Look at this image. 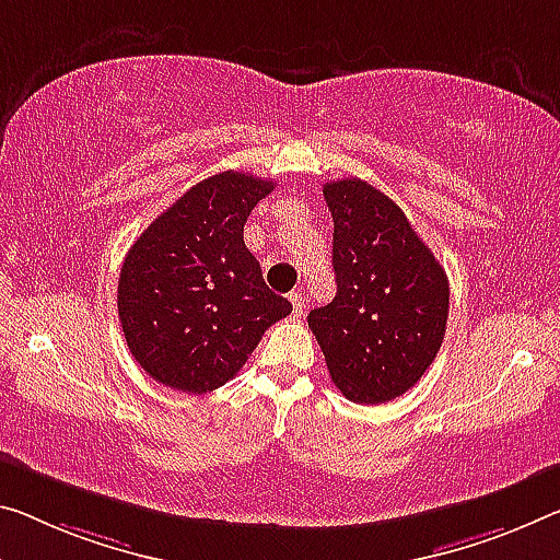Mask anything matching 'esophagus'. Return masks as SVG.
<instances>
[{
	"instance_id": "34e87169",
	"label": "esophagus",
	"mask_w": 560,
	"mask_h": 560,
	"mask_svg": "<svg viewBox=\"0 0 560 560\" xmlns=\"http://www.w3.org/2000/svg\"><path fill=\"white\" fill-rule=\"evenodd\" d=\"M290 303H292V313L295 315H303V310H305V295L300 290H295V292H290Z\"/></svg>"
}]
</instances>
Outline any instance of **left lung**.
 Segmentation results:
<instances>
[{
    "label": "left lung",
    "mask_w": 560,
    "mask_h": 560,
    "mask_svg": "<svg viewBox=\"0 0 560 560\" xmlns=\"http://www.w3.org/2000/svg\"><path fill=\"white\" fill-rule=\"evenodd\" d=\"M332 212V303L310 310L332 383L352 402L410 390L441 350L448 278L388 195L358 177L323 187Z\"/></svg>",
    "instance_id": "obj_1"
}]
</instances>
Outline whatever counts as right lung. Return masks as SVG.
I'll use <instances>...</instances> for the list:
<instances>
[{"instance_id":"right-lung-1","label":"right lung","mask_w":560,"mask_h":560,"mask_svg":"<svg viewBox=\"0 0 560 560\" xmlns=\"http://www.w3.org/2000/svg\"><path fill=\"white\" fill-rule=\"evenodd\" d=\"M272 183L220 172L190 187L135 240L117 285L132 358L167 388L225 385L272 323L292 313L265 285L243 230Z\"/></svg>"}]
</instances>
